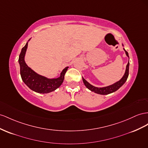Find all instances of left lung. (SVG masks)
Here are the masks:
<instances>
[{"mask_svg":"<svg viewBox=\"0 0 148 148\" xmlns=\"http://www.w3.org/2000/svg\"><path fill=\"white\" fill-rule=\"evenodd\" d=\"M123 49L125 51L126 55L129 57L127 51H126L125 49ZM129 66H130V62H128V63H127V64L126 65V69L125 75H123L122 78L119 81L113 84V85H111L108 86L106 87H103V88H98V87H95L93 85H91V84H90L87 81H86L83 78V82L87 88H88L90 90H91V91H93V92L96 93L100 94V95H108L111 93H113L114 91L118 90L121 86H123V84L125 83L127 80V78L128 77V75H129Z\"/></svg>","mask_w":148,"mask_h":148,"instance_id":"left-lung-1","label":"left lung"}]
</instances>
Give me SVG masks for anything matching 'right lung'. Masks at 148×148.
Wrapping results in <instances>:
<instances>
[{"label": "right lung", "instance_id": "obj_1", "mask_svg": "<svg viewBox=\"0 0 148 148\" xmlns=\"http://www.w3.org/2000/svg\"><path fill=\"white\" fill-rule=\"evenodd\" d=\"M28 42L22 49L18 58L21 75L23 82L30 89L39 93H48L58 88L63 82L65 74L69 69V66L63 70L60 76L57 78L49 79L40 75L28 66L25 62L24 58Z\"/></svg>", "mask_w": 148, "mask_h": 148}]
</instances>
